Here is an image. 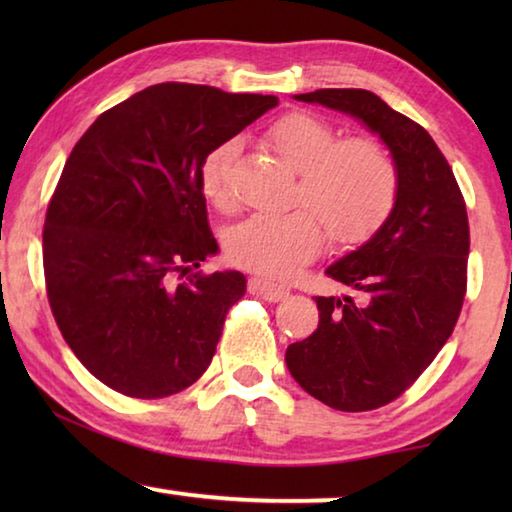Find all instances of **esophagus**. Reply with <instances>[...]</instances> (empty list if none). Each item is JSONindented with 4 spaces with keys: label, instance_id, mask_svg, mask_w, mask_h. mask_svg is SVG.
<instances>
[{
    "label": "esophagus",
    "instance_id": "obj_1",
    "mask_svg": "<svg viewBox=\"0 0 512 512\" xmlns=\"http://www.w3.org/2000/svg\"><path fill=\"white\" fill-rule=\"evenodd\" d=\"M248 291L253 293V296L268 300V302H280L289 296V291L284 287H277V284H271L266 280H259V277H250L248 282Z\"/></svg>",
    "mask_w": 512,
    "mask_h": 512
}]
</instances>
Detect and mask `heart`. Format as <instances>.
I'll list each match as a JSON object with an SVG mask.
<instances>
[{
    "instance_id": "b5f03b06",
    "label": "heart",
    "mask_w": 512,
    "mask_h": 512,
    "mask_svg": "<svg viewBox=\"0 0 512 512\" xmlns=\"http://www.w3.org/2000/svg\"><path fill=\"white\" fill-rule=\"evenodd\" d=\"M289 169L298 173L293 201L308 210L257 214L230 230L225 250L232 264L275 280L296 275L323 244L319 221L332 241L357 244L388 219L397 196V169L384 146L368 137L336 142V131L309 112H289L266 131ZM237 142H223L203 164V192L228 207L230 167Z\"/></svg>"
}]
</instances>
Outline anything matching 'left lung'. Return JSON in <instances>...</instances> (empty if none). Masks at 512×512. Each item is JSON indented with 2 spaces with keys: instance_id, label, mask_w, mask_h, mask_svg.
<instances>
[{
  "instance_id": "8db88e82",
  "label": "left lung",
  "mask_w": 512,
  "mask_h": 512,
  "mask_svg": "<svg viewBox=\"0 0 512 512\" xmlns=\"http://www.w3.org/2000/svg\"><path fill=\"white\" fill-rule=\"evenodd\" d=\"M296 99L359 119L397 169L388 219L327 268L357 298L318 296V329L284 357L293 379L332 409H379L422 375L454 332L470 253L465 201L431 135L377 94L327 88Z\"/></svg>"
}]
</instances>
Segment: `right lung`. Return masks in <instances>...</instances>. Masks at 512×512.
<instances>
[{
	"label": "right lung",
	"mask_w": 512,
	"mask_h": 512,
	"mask_svg": "<svg viewBox=\"0 0 512 512\" xmlns=\"http://www.w3.org/2000/svg\"><path fill=\"white\" fill-rule=\"evenodd\" d=\"M275 106L271 94L151 85L69 153L42 232L47 296L76 359L112 391L160 400L210 366L246 277L194 273L219 253L203 164Z\"/></svg>",
	"instance_id": "add662e5"
}]
</instances>
